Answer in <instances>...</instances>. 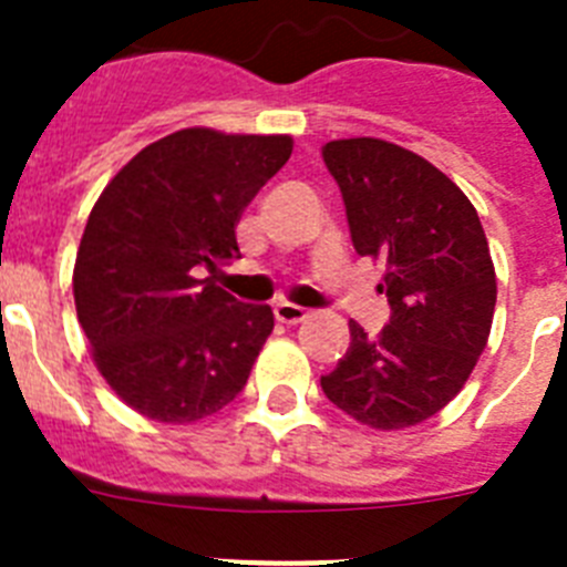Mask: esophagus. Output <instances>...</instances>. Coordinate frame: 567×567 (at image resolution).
Segmentation results:
<instances>
[{
	"label": "esophagus",
	"mask_w": 567,
	"mask_h": 567,
	"mask_svg": "<svg viewBox=\"0 0 567 567\" xmlns=\"http://www.w3.org/2000/svg\"><path fill=\"white\" fill-rule=\"evenodd\" d=\"M275 318H278L280 324H301L303 318H307V310H303V307H298V303L280 301V303H275Z\"/></svg>",
	"instance_id": "34e87169"
}]
</instances>
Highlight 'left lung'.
Instances as JSON below:
<instances>
[{
	"label": "left lung",
	"mask_w": 567,
	"mask_h": 567,
	"mask_svg": "<svg viewBox=\"0 0 567 567\" xmlns=\"http://www.w3.org/2000/svg\"><path fill=\"white\" fill-rule=\"evenodd\" d=\"M321 156L353 249L385 264L379 292L391 303L377 339L350 321L321 391L371 429H409L455 400L489 339L495 269L478 210L446 173L382 138L327 142Z\"/></svg>",
	"instance_id": "8db88e82"
}]
</instances>
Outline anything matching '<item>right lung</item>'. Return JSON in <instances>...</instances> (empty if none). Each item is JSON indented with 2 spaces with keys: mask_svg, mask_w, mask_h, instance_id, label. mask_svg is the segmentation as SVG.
<instances>
[{
  "mask_svg": "<svg viewBox=\"0 0 567 567\" xmlns=\"http://www.w3.org/2000/svg\"><path fill=\"white\" fill-rule=\"evenodd\" d=\"M292 156L289 135L171 133L115 173L89 214L74 307L97 371L138 414L196 423L240 394L275 327L214 275L240 257L243 208Z\"/></svg>",
  "mask_w": 567,
  "mask_h": 567,
  "instance_id": "add662e5",
  "label": "right lung"
}]
</instances>
